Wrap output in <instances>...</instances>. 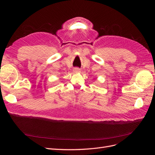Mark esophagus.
Masks as SVG:
<instances>
[{
	"instance_id": "esophagus-1",
	"label": "esophagus",
	"mask_w": 155,
	"mask_h": 155,
	"mask_svg": "<svg viewBox=\"0 0 155 155\" xmlns=\"http://www.w3.org/2000/svg\"><path fill=\"white\" fill-rule=\"evenodd\" d=\"M73 72H74V73H79V72H81V70L79 69V68H74V70H73Z\"/></svg>"
}]
</instances>
